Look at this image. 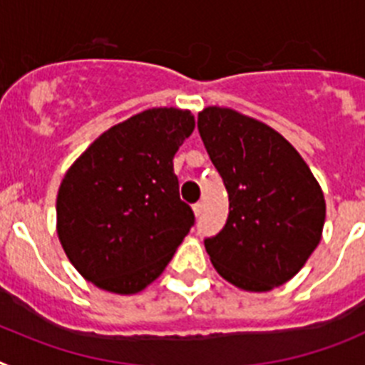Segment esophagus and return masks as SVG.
Segmentation results:
<instances>
[{
  "mask_svg": "<svg viewBox=\"0 0 365 365\" xmlns=\"http://www.w3.org/2000/svg\"><path fill=\"white\" fill-rule=\"evenodd\" d=\"M192 211H195L196 217H200V215L204 213V204H202V202H196V204L192 205Z\"/></svg>",
  "mask_w": 365,
  "mask_h": 365,
  "instance_id": "34e87169",
  "label": "esophagus"
}]
</instances>
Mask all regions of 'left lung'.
Here are the masks:
<instances>
[{
	"label": "left lung",
	"mask_w": 365,
	"mask_h": 365,
	"mask_svg": "<svg viewBox=\"0 0 365 365\" xmlns=\"http://www.w3.org/2000/svg\"><path fill=\"white\" fill-rule=\"evenodd\" d=\"M198 132L230 196L226 226L204 240L215 270L250 292L287 283L322 240L314 174L283 135L230 108L202 110Z\"/></svg>",
	"instance_id": "1"
}]
</instances>
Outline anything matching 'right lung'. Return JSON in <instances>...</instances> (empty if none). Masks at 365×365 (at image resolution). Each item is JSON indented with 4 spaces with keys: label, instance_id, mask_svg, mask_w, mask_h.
I'll return each mask as SVG.
<instances>
[{
    "label": "right lung",
    "instance_id": "right-lung-1",
    "mask_svg": "<svg viewBox=\"0 0 365 365\" xmlns=\"http://www.w3.org/2000/svg\"><path fill=\"white\" fill-rule=\"evenodd\" d=\"M192 130L187 110H145L106 130L66 173L56 233L71 264L95 287L143 290L195 226L173 163Z\"/></svg>",
    "mask_w": 365,
    "mask_h": 365
}]
</instances>
